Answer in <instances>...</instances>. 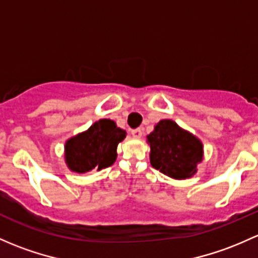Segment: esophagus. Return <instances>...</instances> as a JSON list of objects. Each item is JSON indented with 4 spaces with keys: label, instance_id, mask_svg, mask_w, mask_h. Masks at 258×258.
Masks as SVG:
<instances>
[{
    "label": "esophagus",
    "instance_id": "obj_1",
    "mask_svg": "<svg viewBox=\"0 0 258 258\" xmlns=\"http://www.w3.org/2000/svg\"><path fill=\"white\" fill-rule=\"evenodd\" d=\"M131 134H132V136H134L135 138H141V137H142V135H143V130L142 128L132 130Z\"/></svg>",
    "mask_w": 258,
    "mask_h": 258
}]
</instances>
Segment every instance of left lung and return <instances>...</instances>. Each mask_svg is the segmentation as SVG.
I'll return each instance as SVG.
<instances>
[{
    "instance_id": "obj_1",
    "label": "left lung",
    "mask_w": 258,
    "mask_h": 258,
    "mask_svg": "<svg viewBox=\"0 0 258 258\" xmlns=\"http://www.w3.org/2000/svg\"><path fill=\"white\" fill-rule=\"evenodd\" d=\"M152 167L174 179L190 178L203 161V143L174 121L162 120L147 136Z\"/></svg>"
}]
</instances>
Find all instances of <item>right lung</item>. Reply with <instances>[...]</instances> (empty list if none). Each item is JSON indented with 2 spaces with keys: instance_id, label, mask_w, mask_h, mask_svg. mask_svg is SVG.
Listing matches in <instances>:
<instances>
[{
  "instance_id": "1",
  "label": "right lung",
  "mask_w": 258,
  "mask_h": 258,
  "mask_svg": "<svg viewBox=\"0 0 258 258\" xmlns=\"http://www.w3.org/2000/svg\"><path fill=\"white\" fill-rule=\"evenodd\" d=\"M126 137V131L112 120L102 118L85 132L65 142V163L75 173L101 170L115 163L117 145Z\"/></svg>"
}]
</instances>
